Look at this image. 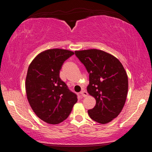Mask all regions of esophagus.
Masks as SVG:
<instances>
[{"label": "esophagus", "instance_id": "1", "mask_svg": "<svg viewBox=\"0 0 152 152\" xmlns=\"http://www.w3.org/2000/svg\"><path fill=\"white\" fill-rule=\"evenodd\" d=\"M80 94L82 97H86L88 96V92H87L86 91H82L80 92Z\"/></svg>", "mask_w": 152, "mask_h": 152}]
</instances>
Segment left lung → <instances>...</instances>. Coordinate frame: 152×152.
<instances>
[{"instance_id": "obj_1", "label": "left lung", "mask_w": 152, "mask_h": 152, "mask_svg": "<svg viewBox=\"0 0 152 152\" xmlns=\"http://www.w3.org/2000/svg\"><path fill=\"white\" fill-rule=\"evenodd\" d=\"M75 55L89 74L88 94L96 99V105L88 110L94 121L105 124L121 112L128 92V77L122 64L104 51H76Z\"/></svg>"}]
</instances>
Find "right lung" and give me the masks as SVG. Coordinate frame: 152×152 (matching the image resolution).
<instances>
[{
  "label": "right lung",
  "instance_id": "add662e5",
  "mask_svg": "<svg viewBox=\"0 0 152 152\" xmlns=\"http://www.w3.org/2000/svg\"><path fill=\"white\" fill-rule=\"evenodd\" d=\"M74 54L62 49L45 50L28 68L25 81L28 101L36 115L49 124L66 119L78 101L77 95L60 78L64 62Z\"/></svg>",
  "mask_w": 152,
  "mask_h": 152
}]
</instances>
